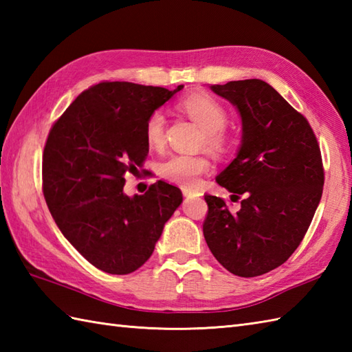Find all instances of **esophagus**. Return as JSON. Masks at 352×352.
<instances>
[{
    "instance_id": "esophagus-1",
    "label": "esophagus",
    "mask_w": 352,
    "mask_h": 352,
    "mask_svg": "<svg viewBox=\"0 0 352 352\" xmlns=\"http://www.w3.org/2000/svg\"><path fill=\"white\" fill-rule=\"evenodd\" d=\"M183 195H184L186 198H192V197H199V193H197L195 190H192V189L184 188V189H183Z\"/></svg>"
}]
</instances>
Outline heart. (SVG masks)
I'll list each match as a JSON object with an SVG mask.
<instances>
[{
	"mask_svg": "<svg viewBox=\"0 0 352 352\" xmlns=\"http://www.w3.org/2000/svg\"><path fill=\"white\" fill-rule=\"evenodd\" d=\"M190 119L204 131L206 145L213 151H222L227 146V136L223 126L227 124V110L222 104L207 94H192L178 104ZM164 125L166 118L160 110L153 111L145 124V139L151 148H160L164 140ZM210 169V162L204 155L193 154H169L159 163V174L170 183L195 186L198 178Z\"/></svg>",
	"mask_w": 352,
	"mask_h": 352,
	"instance_id": "heart-1",
	"label": "heart"
}]
</instances>
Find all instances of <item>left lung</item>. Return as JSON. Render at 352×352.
<instances>
[{
	"label": "left lung",
	"mask_w": 352,
	"mask_h": 352,
	"mask_svg": "<svg viewBox=\"0 0 352 352\" xmlns=\"http://www.w3.org/2000/svg\"><path fill=\"white\" fill-rule=\"evenodd\" d=\"M210 89L241 116V146L216 183L242 199L231 213L226 201L206 195L203 231L216 260L250 278L278 267L300 246L322 197V157L307 119L266 81Z\"/></svg>",
	"instance_id": "1"
}]
</instances>
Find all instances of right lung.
<instances>
[{
    "label": "right lung",
    "instance_id": "1",
    "mask_svg": "<svg viewBox=\"0 0 352 352\" xmlns=\"http://www.w3.org/2000/svg\"><path fill=\"white\" fill-rule=\"evenodd\" d=\"M174 91L106 81L80 94L52 125L43 149V197L58 230L89 263L115 275L151 257L182 190L157 182L144 195L124 193L125 174L144 166L145 124Z\"/></svg>",
    "mask_w": 352,
    "mask_h": 352
}]
</instances>
